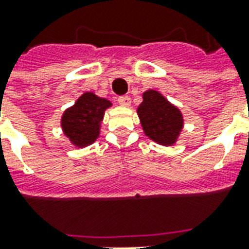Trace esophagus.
Here are the masks:
<instances>
[{"label": "esophagus", "mask_w": 249, "mask_h": 249, "mask_svg": "<svg viewBox=\"0 0 249 249\" xmlns=\"http://www.w3.org/2000/svg\"><path fill=\"white\" fill-rule=\"evenodd\" d=\"M119 104L121 105V107H129L130 105V97L129 96H121V97H119Z\"/></svg>", "instance_id": "esophagus-1"}]
</instances>
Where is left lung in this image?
<instances>
[{"label": "left lung", "instance_id": "left-lung-1", "mask_svg": "<svg viewBox=\"0 0 249 249\" xmlns=\"http://www.w3.org/2000/svg\"><path fill=\"white\" fill-rule=\"evenodd\" d=\"M140 124L146 137L162 146H173L184 129V116L178 107L156 89L142 93V103L137 107Z\"/></svg>", "mask_w": 249, "mask_h": 249}]
</instances>
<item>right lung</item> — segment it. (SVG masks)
<instances>
[{"mask_svg": "<svg viewBox=\"0 0 249 249\" xmlns=\"http://www.w3.org/2000/svg\"><path fill=\"white\" fill-rule=\"evenodd\" d=\"M112 105V101L98 97L96 93H82L62 113L60 121L62 135L76 148L92 145L100 136L105 110Z\"/></svg>", "mask_w": 249, "mask_h": 249, "instance_id": "obj_1", "label": "right lung"}]
</instances>
